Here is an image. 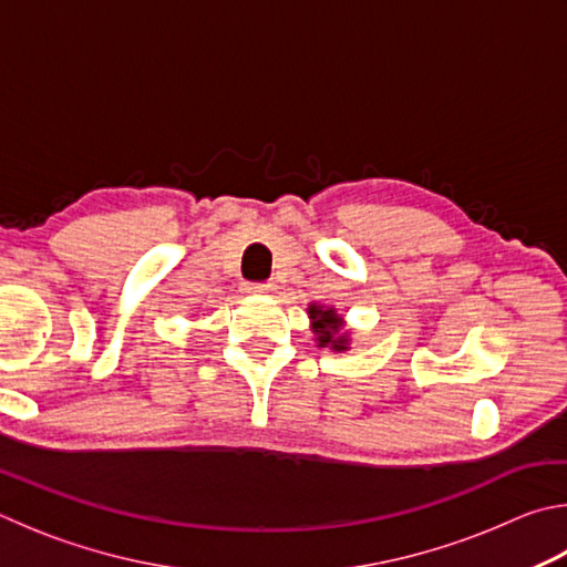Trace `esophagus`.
<instances>
[{"label":"esophagus","mask_w":567,"mask_h":567,"mask_svg":"<svg viewBox=\"0 0 567 567\" xmlns=\"http://www.w3.org/2000/svg\"><path fill=\"white\" fill-rule=\"evenodd\" d=\"M272 290H275L272 282H248L245 285V292H250V295H267Z\"/></svg>","instance_id":"34e87169"}]
</instances>
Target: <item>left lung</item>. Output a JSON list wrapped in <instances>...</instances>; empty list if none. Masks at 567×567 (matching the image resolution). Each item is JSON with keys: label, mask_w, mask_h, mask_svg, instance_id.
I'll return each instance as SVG.
<instances>
[{"label": "left lung", "mask_w": 567, "mask_h": 567, "mask_svg": "<svg viewBox=\"0 0 567 567\" xmlns=\"http://www.w3.org/2000/svg\"><path fill=\"white\" fill-rule=\"evenodd\" d=\"M307 315H310L317 347H329L334 349V352H344V349H349L347 347L349 334L344 332V319L337 315L334 307L310 305L307 307Z\"/></svg>", "instance_id": "1"}]
</instances>
